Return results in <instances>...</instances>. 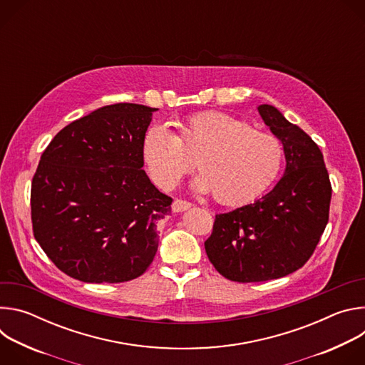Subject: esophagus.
Masks as SVG:
<instances>
[{"label": "esophagus", "mask_w": 365, "mask_h": 365, "mask_svg": "<svg viewBox=\"0 0 365 365\" xmlns=\"http://www.w3.org/2000/svg\"><path fill=\"white\" fill-rule=\"evenodd\" d=\"M190 206H192V203L187 202V200L175 199L173 203H172V211H173V212H183V211H187Z\"/></svg>", "instance_id": "34e87169"}]
</instances>
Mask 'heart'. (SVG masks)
Here are the masks:
<instances>
[{
  "mask_svg": "<svg viewBox=\"0 0 365 365\" xmlns=\"http://www.w3.org/2000/svg\"><path fill=\"white\" fill-rule=\"evenodd\" d=\"M143 155L153 182L173 189L192 170L202 172L195 187L212 190V197L228 206L248 203L276 180L282 163V143L255 131L248 123L218 111L186 115L180 134L165 124L151 125L143 138Z\"/></svg>",
  "mask_w": 365,
  "mask_h": 365,
  "instance_id": "1",
  "label": "heart"
}]
</instances>
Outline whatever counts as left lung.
I'll list each match as a JSON object with an SVG mask.
<instances>
[{
    "label": "left lung",
    "mask_w": 365,
    "mask_h": 365,
    "mask_svg": "<svg viewBox=\"0 0 365 365\" xmlns=\"http://www.w3.org/2000/svg\"><path fill=\"white\" fill-rule=\"evenodd\" d=\"M258 113L283 144L284 175L254 203L217 215L205 241L214 267L238 283L273 280L300 269L325 231L332 196L318 144L276 107L263 103Z\"/></svg>",
    "instance_id": "obj_1"
}]
</instances>
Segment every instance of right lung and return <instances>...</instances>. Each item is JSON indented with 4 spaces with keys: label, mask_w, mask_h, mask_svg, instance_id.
<instances>
[{
    "label": "right lung",
    "mask_w": 365,
    "mask_h": 365,
    "mask_svg": "<svg viewBox=\"0 0 365 365\" xmlns=\"http://www.w3.org/2000/svg\"><path fill=\"white\" fill-rule=\"evenodd\" d=\"M158 108L114 103L61 130L31 182L34 238L65 274L85 283L141 276L159 247L172 197L145 172L143 138Z\"/></svg>",
    "instance_id": "1"
}]
</instances>
